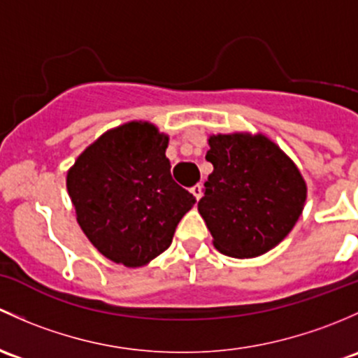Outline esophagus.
Instances as JSON below:
<instances>
[{
	"instance_id": "1",
	"label": "esophagus",
	"mask_w": 358,
	"mask_h": 358,
	"mask_svg": "<svg viewBox=\"0 0 358 358\" xmlns=\"http://www.w3.org/2000/svg\"><path fill=\"white\" fill-rule=\"evenodd\" d=\"M189 191L194 194V198H196V200H200V198H201V186H200V184L193 186Z\"/></svg>"
}]
</instances>
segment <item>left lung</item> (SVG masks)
I'll return each instance as SVG.
<instances>
[{
    "label": "left lung",
    "instance_id": "obj_1",
    "mask_svg": "<svg viewBox=\"0 0 358 358\" xmlns=\"http://www.w3.org/2000/svg\"><path fill=\"white\" fill-rule=\"evenodd\" d=\"M213 172L198 210L219 252L252 259L274 248L296 224L307 186L293 162L265 136L208 139Z\"/></svg>",
    "mask_w": 358,
    "mask_h": 358
}]
</instances>
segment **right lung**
I'll list each match as a JSON object with an SVG mask.
<instances>
[{"label": "right lung", "mask_w": 358, "mask_h": 358, "mask_svg": "<svg viewBox=\"0 0 358 358\" xmlns=\"http://www.w3.org/2000/svg\"><path fill=\"white\" fill-rule=\"evenodd\" d=\"M169 138L146 122L103 134L67 174L77 222L106 259L139 267L171 246L196 198L180 187L165 157Z\"/></svg>", "instance_id": "add662e5"}]
</instances>
